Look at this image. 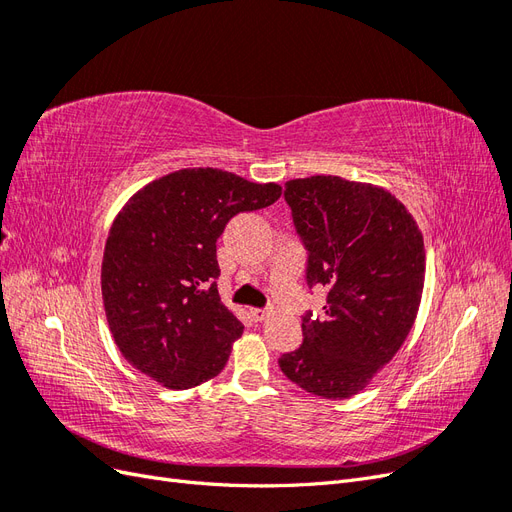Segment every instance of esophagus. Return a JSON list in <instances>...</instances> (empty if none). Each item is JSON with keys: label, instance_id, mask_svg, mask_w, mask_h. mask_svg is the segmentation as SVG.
Listing matches in <instances>:
<instances>
[{"label": "esophagus", "instance_id": "1", "mask_svg": "<svg viewBox=\"0 0 512 512\" xmlns=\"http://www.w3.org/2000/svg\"><path fill=\"white\" fill-rule=\"evenodd\" d=\"M250 316H252L256 322H262V320H267V316H269V309L252 307V309H250Z\"/></svg>", "mask_w": 512, "mask_h": 512}]
</instances>
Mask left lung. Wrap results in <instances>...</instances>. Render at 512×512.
Returning a JSON list of instances; mask_svg holds the SVG:
<instances>
[{
	"label": "left lung",
	"instance_id": "1",
	"mask_svg": "<svg viewBox=\"0 0 512 512\" xmlns=\"http://www.w3.org/2000/svg\"><path fill=\"white\" fill-rule=\"evenodd\" d=\"M284 200L307 252L305 282L329 294L320 316H301L303 344L280 356V369L307 393L346 399L406 342L423 294V235L395 196L369 183L292 179Z\"/></svg>",
	"mask_w": 512,
	"mask_h": 512
}]
</instances>
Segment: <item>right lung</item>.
Instances as JSON below:
<instances>
[{
  "label": "right lung",
  "mask_w": 512,
  "mask_h": 512,
  "mask_svg": "<svg viewBox=\"0 0 512 512\" xmlns=\"http://www.w3.org/2000/svg\"><path fill=\"white\" fill-rule=\"evenodd\" d=\"M282 188L185 168L136 192L108 232L102 299L115 344L141 374L192 389L218 376L243 324L222 305L215 243L237 213Z\"/></svg>",
  "instance_id": "right-lung-1"
}]
</instances>
